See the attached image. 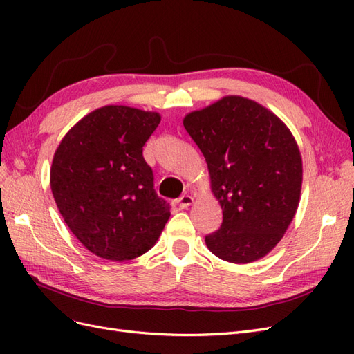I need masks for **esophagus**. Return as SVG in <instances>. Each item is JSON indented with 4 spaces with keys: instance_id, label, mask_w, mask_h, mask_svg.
I'll return each mask as SVG.
<instances>
[{
    "instance_id": "obj_1",
    "label": "esophagus",
    "mask_w": 354,
    "mask_h": 354,
    "mask_svg": "<svg viewBox=\"0 0 354 354\" xmlns=\"http://www.w3.org/2000/svg\"><path fill=\"white\" fill-rule=\"evenodd\" d=\"M192 203H194V198H192L190 195H183L180 196L178 201H177V205L180 209H186L187 207H190Z\"/></svg>"
}]
</instances>
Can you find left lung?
I'll use <instances>...</instances> for the list:
<instances>
[{"instance_id":"left-lung-1","label":"left lung","mask_w":354,"mask_h":354,"mask_svg":"<svg viewBox=\"0 0 354 354\" xmlns=\"http://www.w3.org/2000/svg\"><path fill=\"white\" fill-rule=\"evenodd\" d=\"M183 125L207 160L223 209L220 229L205 236L208 250L234 264L263 259L283 238L299 203L303 160L292 133L272 111L241 95L187 113Z\"/></svg>"}]
</instances>
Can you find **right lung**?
<instances>
[{
	"mask_svg": "<svg viewBox=\"0 0 354 354\" xmlns=\"http://www.w3.org/2000/svg\"><path fill=\"white\" fill-rule=\"evenodd\" d=\"M159 122L158 112L103 106L75 124L56 149L53 196L71 232L100 259L143 255L169 218V203L156 195L143 158Z\"/></svg>",
	"mask_w": 354,
	"mask_h": 354,
	"instance_id": "1",
	"label": "right lung"
}]
</instances>
